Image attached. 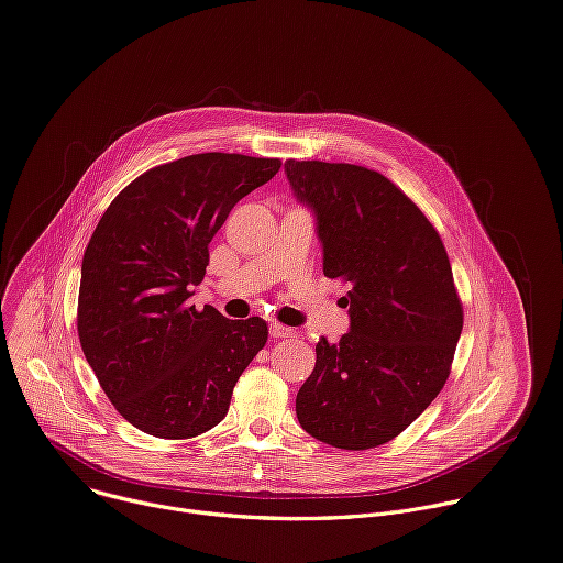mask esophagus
Returning a JSON list of instances; mask_svg holds the SVG:
<instances>
[{
  "mask_svg": "<svg viewBox=\"0 0 563 563\" xmlns=\"http://www.w3.org/2000/svg\"><path fill=\"white\" fill-rule=\"evenodd\" d=\"M271 335L273 338H297V331L290 329V327H284L279 322H273L271 324Z\"/></svg>",
  "mask_w": 563,
  "mask_h": 563,
  "instance_id": "1",
  "label": "esophagus"
}]
</instances>
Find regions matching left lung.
<instances>
[{
  "mask_svg": "<svg viewBox=\"0 0 563 563\" xmlns=\"http://www.w3.org/2000/svg\"><path fill=\"white\" fill-rule=\"evenodd\" d=\"M295 197L318 217L324 275L351 286V329L318 342L295 400L299 424L340 450L405 431L441 394L463 331L448 250L420 208L380 172L286 161Z\"/></svg>",
  "mask_w": 563,
  "mask_h": 563,
  "instance_id": "1",
  "label": "left lung"
}]
</instances>
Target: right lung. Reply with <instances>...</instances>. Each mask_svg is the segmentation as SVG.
I'll return each mask as SVG.
<instances>
[{
	"instance_id": "add662e5",
	"label": "right lung",
	"mask_w": 563,
	"mask_h": 563,
	"mask_svg": "<svg viewBox=\"0 0 563 563\" xmlns=\"http://www.w3.org/2000/svg\"><path fill=\"white\" fill-rule=\"evenodd\" d=\"M279 158L192 154L147 169L111 201L82 260L78 335L115 411L156 439H192L223 420L264 349L262 318L190 306L208 245Z\"/></svg>"
}]
</instances>
